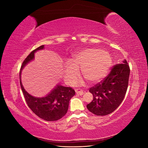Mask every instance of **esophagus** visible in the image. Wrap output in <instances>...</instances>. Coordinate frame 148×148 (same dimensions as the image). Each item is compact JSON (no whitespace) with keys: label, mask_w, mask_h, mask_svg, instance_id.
I'll list each match as a JSON object with an SVG mask.
<instances>
[{"label":"esophagus","mask_w":148,"mask_h":148,"mask_svg":"<svg viewBox=\"0 0 148 148\" xmlns=\"http://www.w3.org/2000/svg\"><path fill=\"white\" fill-rule=\"evenodd\" d=\"M75 92H76V93L77 94V95H80V96L83 95V94H84L83 91L82 90V89H76V90H75Z\"/></svg>","instance_id":"obj_1"}]
</instances>
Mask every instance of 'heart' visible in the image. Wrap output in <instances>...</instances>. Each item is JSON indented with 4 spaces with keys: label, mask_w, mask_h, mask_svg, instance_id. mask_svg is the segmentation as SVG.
<instances>
[{
    "label": "heart",
    "mask_w": 148,
    "mask_h": 148,
    "mask_svg": "<svg viewBox=\"0 0 148 148\" xmlns=\"http://www.w3.org/2000/svg\"><path fill=\"white\" fill-rule=\"evenodd\" d=\"M112 64L108 52L99 48H87L77 52L68 60L64 70V77L68 83H71L81 73L89 82L96 83L104 78ZM81 80H76L75 85L82 84Z\"/></svg>",
    "instance_id": "obj_1"
}]
</instances>
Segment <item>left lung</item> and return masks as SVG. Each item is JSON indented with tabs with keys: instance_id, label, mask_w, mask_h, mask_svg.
Instances as JSON below:
<instances>
[{
	"instance_id": "left-lung-1",
	"label": "left lung",
	"mask_w": 148,
	"mask_h": 148,
	"mask_svg": "<svg viewBox=\"0 0 148 148\" xmlns=\"http://www.w3.org/2000/svg\"><path fill=\"white\" fill-rule=\"evenodd\" d=\"M127 60L115 65L107 77L89 89L92 101L86 106L92 114L104 116L111 114L120 106L126 94L130 75Z\"/></svg>"
}]
</instances>
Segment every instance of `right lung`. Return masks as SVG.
<instances>
[{
  "label": "right lung",
  "mask_w": 148,
  "mask_h": 148,
  "mask_svg": "<svg viewBox=\"0 0 148 148\" xmlns=\"http://www.w3.org/2000/svg\"><path fill=\"white\" fill-rule=\"evenodd\" d=\"M44 49L42 45L34 49L23 61L20 72V86L26 103L36 115L44 120L56 121L66 114L70 100L75 94L73 89L58 84L46 96L38 97L31 95L25 90L21 80V71L25 66L34 59L36 52Z\"/></svg>",
  "instance_id": "obj_1"
}]
</instances>
